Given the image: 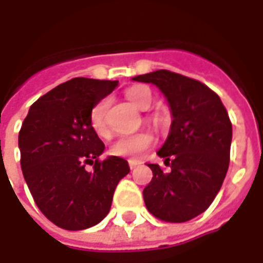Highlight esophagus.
Returning <instances> with one entry per match:
<instances>
[{
	"mask_svg": "<svg viewBox=\"0 0 263 263\" xmlns=\"http://www.w3.org/2000/svg\"><path fill=\"white\" fill-rule=\"evenodd\" d=\"M139 163H141L139 160H129V167H131V171L132 169H135Z\"/></svg>",
	"mask_w": 263,
	"mask_h": 263,
	"instance_id": "1",
	"label": "esophagus"
}]
</instances>
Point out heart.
Masks as SVG:
<instances>
[{"instance_id": "obj_1", "label": "heart", "mask_w": 263, "mask_h": 263, "mask_svg": "<svg viewBox=\"0 0 263 263\" xmlns=\"http://www.w3.org/2000/svg\"><path fill=\"white\" fill-rule=\"evenodd\" d=\"M126 98L131 101L137 108L148 109L152 105V92L148 87L137 86L129 88L126 91ZM107 108H108V100L103 98L98 103L92 105L90 111V126L100 138L109 137V126L107 122ZM155 139L149 132H141L131 137H122L117 139L109 152L114 156L125 158V159L138 160L141 159L143 154L154 146Z\"/></svg>"}]
</instances>
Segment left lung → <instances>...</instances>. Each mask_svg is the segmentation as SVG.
Here are the masks:
<instances>
[{
	"label": "left lung",
	"mask_w": 263,
	"mask_h": 263,
	"mask_svg": "<svg viewBox=\"0 0 263 263\" xmlns=\"http://www.w3.org/2000/svg\"><path fill=\"white\" fill-rule=\"evenodd\" d=\"M134 80L159 87L173 117L158 151L171 172L148 163L154 177L143 189L145 205L159 220L186 222L209 209L222 186L230 165L231 121L220 97L201 81L169 70Z\"/></svg>",
	"instance_id": "1"
}]
</instances>
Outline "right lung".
I'll use <instances>...</instances> for the list:
<instances>
[{"mask_svg":"<svg viewBox=\"0 0 263 263\" xmlns=\"http://www.w3.org/2000/svg\"><path fill=\"white\" fill-rule=\"evenodd\" d=\"M118 81L76 77L32 104L18 145L21 167L43 215L69 231L96 226L108 214L115 187L129 173L118 156L100 160L104 143L90 126L92 105ZM86 164H94L88 172Z\"/></svg>","mask_w":263,"mask_h":263,"instance_id":"right-lung-1","label":"right lung"}]
</instances>
